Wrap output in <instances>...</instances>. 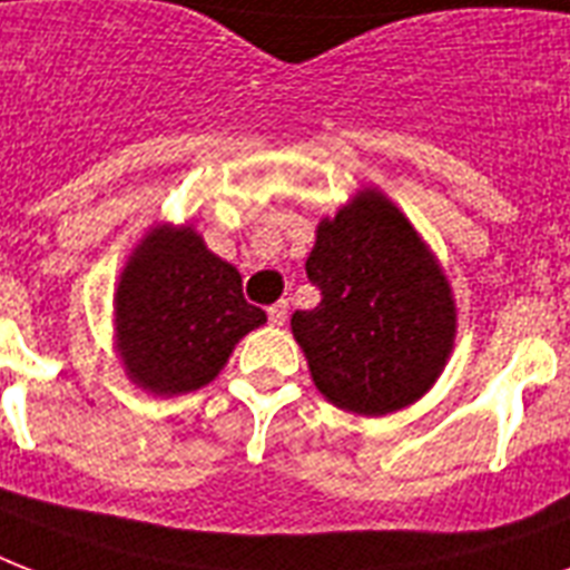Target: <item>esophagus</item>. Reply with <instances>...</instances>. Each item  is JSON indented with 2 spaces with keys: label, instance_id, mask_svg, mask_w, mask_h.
Masks as SVG:
<instances>
[{
  "label": "esophagus",
  "instance_id": "obj_1",
  "mask_svg": "<svg viewBox=\"0 0 570 570\" xmlns=\"http://www.w3.org/2000/svg\"><path fill=\"white\" fill-rule=\"evenodd\" d=\"M286 313H289V307H286V302L272 304V307H268V322H272V325H277V328H281V325H284V322H286Z\"/></svg>",
  "mask_w": 570,
  "mask_h": 570
}]
</instances>
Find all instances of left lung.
Returning <instances> with one entry per match:
<instances>
[{
  "label": "left lung",
  "mask_w": 570,
  "mask_h": 570,
  "mask_svg": "<svg viewBox=\"0 0 570 570\" xmlns=\"http://www.w3.org/2000/svg\"><path fill=\"white\" fill-rule=\"evenodd\" d=\"M322 302L293 313L313 384L364 416L393 414L432 387L455 340V298L414 224L379 189L322 218L304 263Z\"/></svg>",
  "instance_id": "1"
}]
</instances>
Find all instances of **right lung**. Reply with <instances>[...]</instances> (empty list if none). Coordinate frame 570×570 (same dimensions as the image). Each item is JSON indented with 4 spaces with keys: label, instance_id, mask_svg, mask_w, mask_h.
<instances>
[{
    "label": "right lung",
    "instance_id": "obj_1",
    "mask_svg": "<svg viewBox=\"0 0 570 570\" xmlns=\"http://www.w3.org/2000/svg\"><path fill=\"white\" fill-rule=\"evenodd\" d=\"M266 313L245 302L236 266L186 227L159 224L120 272L115 328L124 370L156 396L200 390Z\"/></svg>",
    "mask_w": 570,
    "mask_h": 570
}]
</instances>
